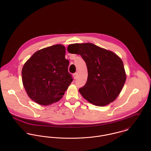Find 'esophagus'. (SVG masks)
I'll return each instance as SVG.
<instances>
[{
    "mask_svg": "<svg viewBox=\"0 0 151 151\" xmlns=\"http://www.w3.org/2000/svg\"><path fill=\"white\" fill-rule=\"evenodd\" d=\"M73 77H74V79H76L77 77V73H75L73 74Z\"/></svg>",
    "mask_w": 151,
    "mask_h": 151,
    "instance_id": "esophagus-1",
    "label": "esophagus"
}]
</instances>
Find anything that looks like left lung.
<instances>
[{"label":"left lung","instance_id":"1","mask_svg":"<svg viewBox=\"0 0 151 151\" xmlns=\"http://www.w3.org/2000/svg\"><path fill=\"white\" fill-rule=\"evenodd\" d=\"M67 50L81 55L86 63L87 81L79 89L84 98L98 106L113 102L126 80L122 59L113 52L91 43L71 44Z\"/></svg>","mask_w":151,"mask_h":151}]
</instances>
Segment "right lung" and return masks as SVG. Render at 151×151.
I'll return each mask as SVG.
<instances>
[{
    "label": "right lung",
    "instance_id": "1",
    "mask_svg": "<svg viewBox=\"0 0 151 151\" xmlns=\"http://www.w3.org/2000/svg\"><path fill=\"white\" fill-rule=\"evenodd\" d=\"M65 48L55 45L36 52L22 69V81L28 96L41 105L59 101L71 83Z\"/></svg>",
    "mask_w": 151,
    "mask_h": 151
}]
</instances>
